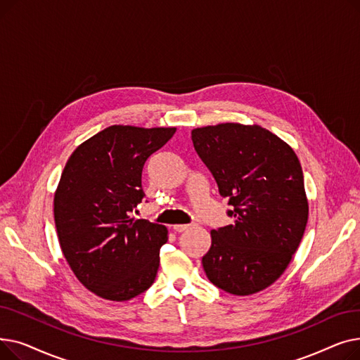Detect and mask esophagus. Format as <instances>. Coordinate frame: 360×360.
<instances>
[{
  "label": "esophagus",
  "mask_w": 360,
  "mask_h": 360,
  "mask_svg": "<svg viewBox=\"0 0 360 360\" xmlns=\"http://www.w3.org/2000/svg\"><path fill=\"white\" fill-rule=\"evenodd\" d=\"M191 228V224H174V231L176 232V233H181V232H185V231H188Z\"/></svg>",
  "instance_id": "esophagus-1"
}]
</instances>
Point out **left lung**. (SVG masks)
I'll return each instance as SVG.
<instances>
[{
	"label": "left lung",
	"mask_w": 360,
	"mask_h": 360,
	"mask_svg": "<svg viewBox=\"0 0 360 360\" xmlns=\"http://www.w3.org/2000/svg\"><path fill=\"white\" fill-rule=\"evenodd\" d=\"M191 139L233 217L232 224L212 231L204 271L228 293L261 292L288 269L307 228L309 207L299 159L259 125L201 127Z\"/></svg>",
	"instance_id": "1"
}]
</instances>
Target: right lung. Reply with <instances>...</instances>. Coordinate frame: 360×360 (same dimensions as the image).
<instances>
[{"label":"right lung","instance_id":"obj_1","mask_svg":"<svg viewBox=\"0 0 360 360\" xmlns=\"http://www.w3.org/2000/svg\"><path fill=\"white\" fill-rule=\"evenodd\" d=\"M175 131L112 125L65 163L53 197L56 233L75 277L103 299L129 300L156 278L167 229L129 213L144 197V163Z\"/></svg>","mask_w":360,"mask_h":360}]
</instances>
